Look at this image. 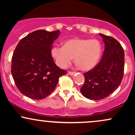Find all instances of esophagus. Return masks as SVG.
<instances>
[{
    "mask_svg": "<svg viewBox=\"0 0 135 135\" xmlns=\"http://www.w3.org/2000/svg\"><path fill=\"white\" fill-rule=\"evenodd\" d=\"M68 73H69V75H74V74H75V72H70V71H69V72H68Z\"/></svg>",
    "mask_w": 135,
    "mask_h": 135,
    "instance_id": "esophagus-1",
    "label": "esophagus"
}]
</instances>
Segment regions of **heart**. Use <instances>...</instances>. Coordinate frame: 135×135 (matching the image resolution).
I'll return each instance as SVG.
<instances>
[{
	"mask_svg": "<svg viewBox=\"0 0 135 135\" xmlns=\"http://www.w3.org/2000/svg\"><path fill=\"white\" fill-rule=\"evenodd\" d=\"M102 51V44L98 39L72 38L63 41V47L54 46L51 53L56 64L61 69L68 67L74 58L80 70L88 71L98 64Z\"/></svg>",
	"mask_w": 135,
	"mask_h": 135,
	"instance_id": "b5f03b06",
	"label": "heart"
}]
</instances>
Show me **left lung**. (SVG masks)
Instances as JSON below:
<instances>
[{"label": "left lung", "instance_id": "left-lung-1", "mask_svg": "<svg viewBox=\"0 0 135 135\" xmlns=\"http://www.w3.org/2000/svg\"><path fill=\"white\" fill-rule=\"evenodd\" d=\"M105 44L100 61L84 74L85 81L80 92L86 98L98 100L105 98L118 88L124 69V52L120 43L110 36L100 33Z\"/></svg>", "mask_w": 135, "mask_h": 135}]
</instances>
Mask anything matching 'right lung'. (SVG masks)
<instances>
[{
  "label": "right lung",
  "instance_id": "1",
  "mask_svg": "<svg viewBox=\"0 0 135 135\" xmlns=\"http://www.w3.org/2000/svg\"><path fill=\"white\" fill-rule=\"evenodd\" d=\"M60 30H38L20 40L13 52L11 74L23 94L34 100L47 97L66 71L56 66L51 56Z\"/></svg>",
  "mask_w": 135,
  "mask_h": 135
}]
</instances>
